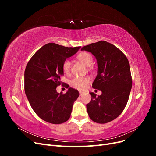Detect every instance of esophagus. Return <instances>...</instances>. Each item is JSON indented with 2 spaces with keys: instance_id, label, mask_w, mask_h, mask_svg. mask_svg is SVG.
Segmentation results:
<instances>
[{
  "instance_id": "1",
  "label": "esophagus",
  "mask_w": 156,
  "mask_h": 156,
  "mask_svg": "<svg viewBox=\"0 0 156 156\" xmlns=\"http://www.w3.org/2000/svg\"><path fill=\"white\" fill-rule=\"evenodd\" d=\"M79 94H80V96H83V94H84V92H81V91H80V92H79Z\"/></svg>"
}]
</instances>
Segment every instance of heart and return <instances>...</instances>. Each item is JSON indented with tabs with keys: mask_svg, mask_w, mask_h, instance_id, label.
<instances>
[{
	"mask_svg": "<svg viewBox=\"0 0 156 156\" xmlns=\"http://www.w3.org/2000/svg\"><path fill=\"white\" fill-rule=\"evenodd\" d=\"M77 58L83 62L84 65L89 66L92 63L93 58L90 54L87 52H83L79 53L77 56ZM71 67L70 62L68 60H64L62 64V69L64 73L68 74L69 72ZM90 83V79L87 76L75 77L70 81V85L72 87L77 89L79 90H84Z\"/></svg>",
	"mask_w": 156,
	"mask_h": 156,
	"instance_id": "obj_1",
	"label": "heart"
}]
</instances>
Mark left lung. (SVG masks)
Listing matches in <instances>:
<instances>
[{
    "mask_svg": "<svg viewBox=\"0 0 156 156\" xmlns=\"http://www.w3.org/2000/svg\"><path fill=\"white\" fill-rule=\"evenodd\" d=\"M81 50L90 52L97 59L98 72L92 87L102 92L98 97L90 93L88 116L96 123H107L121 114L128 101L132 87L129 61L119 48L105 41L84 46Z\"/></svg>",
    "mask_w": 156,
    "mask_h": 156,
    "instance_id": "left-lung-1",
    "label": "left lung"
}]
</instances>
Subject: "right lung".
I'll return each mask as SVG.
<instances>
[{
  "mask_svg": "<svg viewBox=\"0 0 156 156\" xmlns=\"http://www.w3.org/2000/svg\"><path fill=\"white\" fill-rule=\"evenodd\" d=\"M81 47L68 48L49 43L36 51L25 71V92L30 105L40 119L54 124L66 122L74 101L79 96L77 90L69 88L66 93H58L62 64ZM68 87L67 88H68Z\"/></svg>",
  "mask_w": 156,
  "mask_h": 156,
  "instance_id": "1",
  "label": "right lung"
}]
</instances>
